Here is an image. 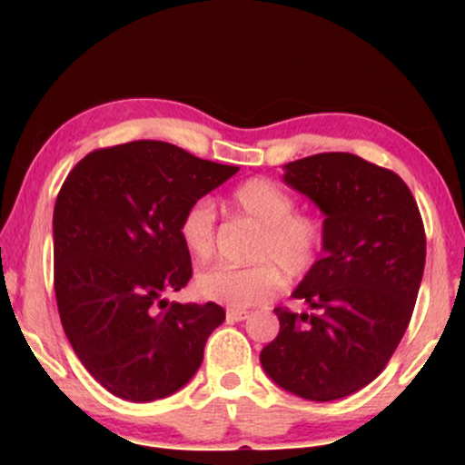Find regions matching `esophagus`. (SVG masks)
I'll list each match as a JSON object with an SVG mask.
<instances>
[{"label": "esophagus", "instance_id": "34e87169", "mask_svg": "<svg viewBox=\"0 0 465 465\" xmlns=\"http://www.w3.org/2000/svg\"><path fill=\"white\" fill-rule=\"evenodd\" d=\"M249 317V311H240V308H229L227 322H244Z\"/></svg>", "mask_w": 465, "mask_h": 465}]
</instances>
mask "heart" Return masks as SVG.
I'll use <instances>...</instances> for the list:
<instances>
[{
	"label": "heart",
	"mask_w": 465,
	"mask_h": 465,
	"mask_svg": "<svg viewBox=\"0 0 465 465\" xmlns=\"http://www.w3.org/2000/svg\"><path fill=\"white\" fill-rule=\"evenodd\" d=\"M232 207L262 227L251 251V266H212L196 277L199 292L229 308L258 306L275 295L286 280H303L322 258L325 227L322 218L297 214L295 199L275 181L255 177L240 183ZM216 207L212 199H196L183 212L179 236L194 260H207L214 251Z\"/></svg>",
	"instance_id": "b5f03b06"
}]
</instances>
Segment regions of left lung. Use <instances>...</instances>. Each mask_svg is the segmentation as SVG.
Wrapping results in <instances>:
<instances>
[{
    "mask_svg": "<svg viewBox=\"0 0 465 465\" xmlns=\"http://www.w3.org/2000/svg\"><path fill=\"white\" fill-rule=\"evenodd\" d=\"M284 183L322 210L325 242L292 291L311 312L275 308L280 332L260 362L277 387L328 402L370 385L407 332L424 275V225L407 183L351 153L286 163Z\"/></svg>",
    "mask_w": 465,
    "mask_h": 465,
    "instance_id": "left-lung-1",
    "label": "left lung"
}]
</instances>
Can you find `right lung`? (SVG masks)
Wrapping results in <instances>:
<instances>
[{
    "label": "right lung",
    "mask_w": 465,
    "mask_h": 465,
    "mask_svg": "<svg viewBox=\"0 0 465 465\" xmlns=\"http://www.w3.org/2000/svg\"><path fill=\"white\" fill-rule=\"evenodd\" d=\"M238 173L168 142L100 148L74 165L54 205V292L69 343L106 391L131 402L188 385L225 322L214 302L170 303L192 277L183 212Z\"/></svg>",
    "instance_id": "add662e5"
}]
</instances>
